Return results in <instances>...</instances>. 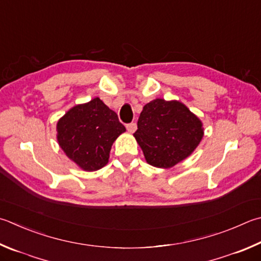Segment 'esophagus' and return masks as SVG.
Listing matches in <instances>:
<instances>
[{"instance_id":"esophagus-1","label":"esophagus","mask_w":261,"mask_h":261,"mask_svg":"<svg viewBox=\"0 0 261 261\" xmlns=\"http://www.w3.org/2000/svg\"><path fill=\"white\" fill-rule=\"evenodd\" d=\"M126 129L130 132V134H134V132L137 130V124L136 123H130V124L126 125Z\"/></svg>"}]
</instances>
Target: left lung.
Wrapping results in <instances>:
<instances>
[{
    "label": "left lung",
    "mask_w": 261,
    "mask_h": 261,
    "mask_svg": "<svg viewBox=\"0 0 261 261\" xmlns=\"http://www.w3.org/2000/svg\"><path fill=\"white\" fill-rule=\"evenodd\" d=\"M204 136L202 121L179 100L154 99L140 113L134 137L146 162L170 169L193 154Z\"/></svg>",
    "instance_id": "obj_1"
}]
</instances>
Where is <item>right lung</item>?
<instances>
[{
  "mask_svg": "<svg viewBox=\"0 0 261 261\" xmlns=\"http://www.w3.org/2000/svg\"><path fill=\"white\" fill-rule=\"evenodd\" d=\"M57 141L83 171H97L110 160L112 145L125 132L117 114L100 98L79 103L57 122Z\"/></svg>",
  "mask_w": 261,
  "mask_h": 261,
  "instance_id": "right-lung-1",
  "label": "right lung"
}]
</instances>
